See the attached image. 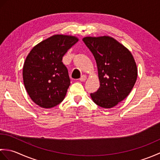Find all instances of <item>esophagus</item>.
Returning a JSON list of instances; mask_svg holds the SVG:
<instances>
[{"mask_svg": "<svg viewBox=\"0 0 160 160\" xmlns=\"http://www.w3.org/2000/svg\"><path fill=\"white\" fill-rule=\"evenodd\" d=\"M86 79H87V76H85V75H82V76L80 77V80L81 81V82H83V81H85Z\"/></svg>", "mask_w": 160, "mask_h": 160, "instance_id": "1", "label": "esophagus"}]
</instances>
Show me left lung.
<instances>
[{"label": "left lung", "mask_w": 160, "mask_h": 160, "mask_svg": "<svg viewBox=\"0 0 160 160\" xmlns=\"http://www.w3.org/2000/svg\"><path fill=\"white\" fill-rule=\"evenodd\" d=\"M96 59L100 87L91 93L99 107L109 108L130 93L138 77L136 63L128 49L109 36L82 39Z\"/></svg>", "instance_id": "left-lung-1"}]
</instances>
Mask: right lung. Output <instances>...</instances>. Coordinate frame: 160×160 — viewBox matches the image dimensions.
I'll return each instance as SVG.
<instances>
[{"label":"right lung","mask_w":160,"mask_h":160,"mask_svg":"<svg viewBox=\"0 0 160 160\" xmlns=\"http://www.w3.org/2000/svg\"><path fill=\"white\" fill-rule=\"evenodd\" d=\"M78 41L75 36L54 35L38 43L27 56L23 82L29 97L39 107L52 108L64 100L70 78L62 57Z\"/></svg>","instance_id":"right-lung-1"}]
</instances>
